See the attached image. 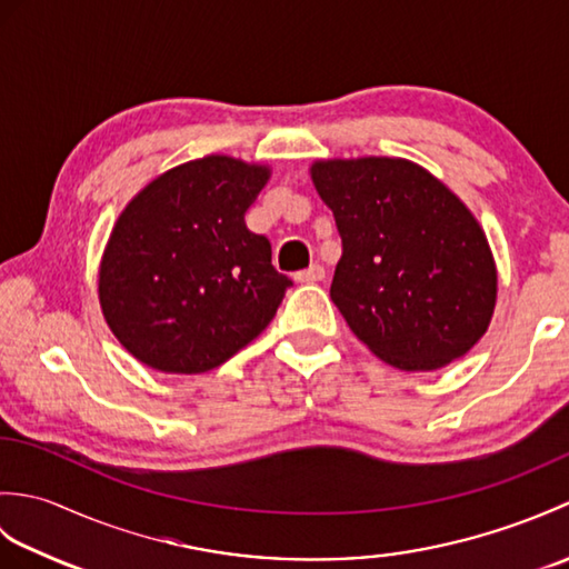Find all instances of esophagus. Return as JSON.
<instances>
[{"label": "esophagus", "mask_w": 569, "mask_h": 569, "mask_svg": "<svg viewBox=\"0 0 569 569\" xmlns=\"http://www.w3.org/2000/svg\"><path fill=\"white\" fill-rule=\"evenodd\" d=\"M322 278H325V269L320 263H310L308 269L296 273V281H300V283H318V281H322Z\"/></svg>", "instance_id": "esophagus-1"}]
</instances>
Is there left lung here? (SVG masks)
I'll return each mask as SVG.
<instances>
[{
  "label": "left lung",
  "mask_w": 569,
  "mask_h": 569,
  "mask_svg": "<svg viewBox=\"0 0 569 569\" xmlns=\"http://www.w3.org/2000/svg\"><path fill=\"white\" fill-rule=\"evenodd\" d=\"M310 178L342 237L330 298L349 330L403 371L465 357L499 293L489 239L467 204L428 168L391 156L318 159Z\"/></svg>",
  "instance_id": "left-lung-1"
}]
</instances>
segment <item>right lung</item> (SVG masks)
Here are the masks:
<instances>
[{"label": "right lung", "instance_id": "obj_1", "mask_svg": "<svg viewBox=\"0 0 569 569\" xmlns=\"http://www.w3.org/2000/svg\"><path fill=\"white\" fill-rule=\"evenodd\" d=\"M271 168L210 153L168 168L117 217L98 296L112 335L141 365L202 373L266 330L291 286L244 214Z\"/></svg>", "mask_w": 569, "mask_h": 569}]
</instances>
